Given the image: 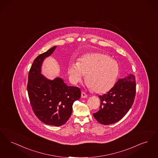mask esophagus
<instances>
[{"label": "esophagus", "instance_id": "obj_1", "mask_svg": "<svg viewBox=\"0 0 158 158\" xmlns=\"http://www.w3.org/2000/svg\"><path fill=\"white\" fill-rule=\"evenodd\" d=\"M81 97L84 98H87V95L84 92H82V93H81Z\"/></svg>", "mask_w": 158, "mask_h": 158}]
</instances>
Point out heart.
I'll return each mask as SVG.
<instances>
[{"label": "heart", "mask_w": 158, "mask_h": 158, "mask_svg": "<svg viewBox=\"0 0 158 158\" xmlns=\"http://www.w3.org/2000/svg\"><path fill=\"white\" fill-rule=\"evenodd\" d=\"M69 76L74 83L79 82L86 75V85L98 94L107 93L114 85L119 74L117 62L103 53L87 54L78 63L69 67Z\"/></svg>", "instance_id": "b5f03b06"}]
</instances>
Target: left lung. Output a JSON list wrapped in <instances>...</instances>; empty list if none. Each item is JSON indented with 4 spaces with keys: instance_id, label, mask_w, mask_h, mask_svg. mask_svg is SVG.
I'll use <instances>...</instances> for the list:
<instances>
[{
    "instance_id": "8db88e82",
    "label": "left lung",
    "mask_w": 158,
    "mask_h": 158,
    "mask_svg": "<svg viewBox=\"0 0 158 158\" xmlns=\"http://www.w3.org/2000/svg\"><path fill=\"white\" fill-rule=\"evenodd\" d=\"M135 77L128 74L119 79L114 87L103 96H100V110L93 116L98 122L108 125L118 122L132 106L136 95Z\"/></svg>"
}]
</instances>
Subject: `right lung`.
<instances>
[{
    "mask_svg": "<svg viewBox=\"0 0 158 158\" xmlns=\"http://www.w3.org/2000/svg\"><path fill=\"white\" fill-rule=\"evenodd\" d=\"M56 47L50 48L35 59L29 72L27 89L36 116L47 125L60 126L71 116L73 103L80 98L81 91L78 87L68 86L60 77L51 80L42 74L43 61Z\"/></svg>",
    "mask_w": 158,
    "mask_h": 158,
    "instance_id": "obj_1",
    "label": "right lung"
}]
</instances>
